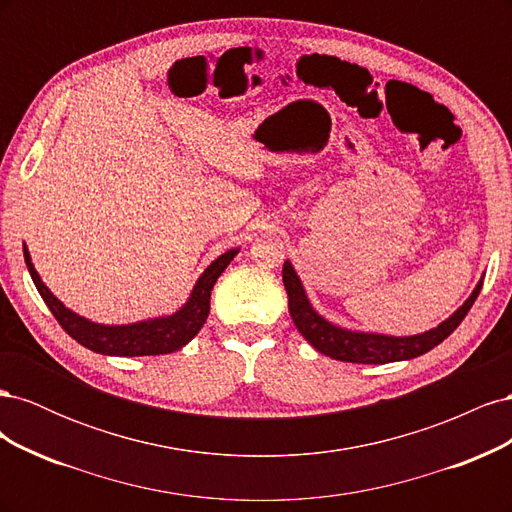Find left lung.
<instances>
[{
	"label": "left lung",
	"instance_id": "1",
	"mask_svg": "<svg viewBox=\"0 0 512 512\" xmlns=\"http://www.w3.org/2000/svg\"><path fill=\"white\" fill-rule=\"evenodd\" d=\"M282 280L288 292L290 316L294 324H297L299 333L307 339L309 344H312L318 352L331 356V359L344 361V363H369V365L408 361V359H414V356L429 352L431 348H436L459 327L461 320L466 318L470 307L474 305L480 288H483V280H480L474 292L470 294V299L463 303L451 318L438 324L436 329L421 335H412V337H389V335L356 333L348 329H339L335 324L318 316L314 312V307L309 305L301 280L297 277V273H294L290 262H284Z\"/></svg>",
	"mask_w": 512,
	"mask_h": 512
}]
</instances>
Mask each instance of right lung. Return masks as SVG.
I'll return each instance as SVG.
<instances>
[{
    "instance_id": "obj_1",
    "label": "right lung",
    "mask_w": 512,
    "mask_h": 512,
    "mask_svg": "<svg viewBox=\"0 0 512 512\" xmlns=\"http://www.w3.org/2000/svg\"><path fill=\"white\" fill-rule=\"evenodd\" d=\"M237 252L239 250H228L218 260H213L205 269V273L198 277L188 303H185L173 316L143 320L134 324H121V327H108V324L89 322L83 316L70 312L64 303H61L57 297H53V292L42 284L40 275L36 273L27 247L23 250L29 275H32L40 297L44 299L46 305H49L51 314L57 318L61 329H64L72 339H76L81 346L100 354H108V356L170 354L188 344L209 316L213 284L218 282V277L230 265V260L237 256Z\"/></svg>"
}]
</instances>
